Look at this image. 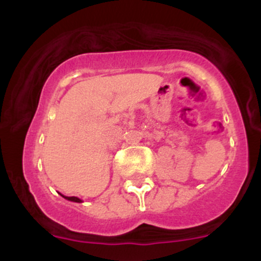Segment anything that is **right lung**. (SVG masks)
<instances>
[{
	"mask_svg": "<svg viewBox=\"0 0 261 261\" xmlns=\"http://www.w3.org/2000/svg\"><path fill=\"white\" fill-rule=\"evenodd\" d=\"M62 197H65L66 200H68V201H73V202H82V200L81 199H79V197H76V196H64V195H61Z\"/></svg>",
	"mask_w": 261,
	"mask_h": 261,
	"instance_id": "right-lung-1",
	"label": "right lung"
}]
</instances>
